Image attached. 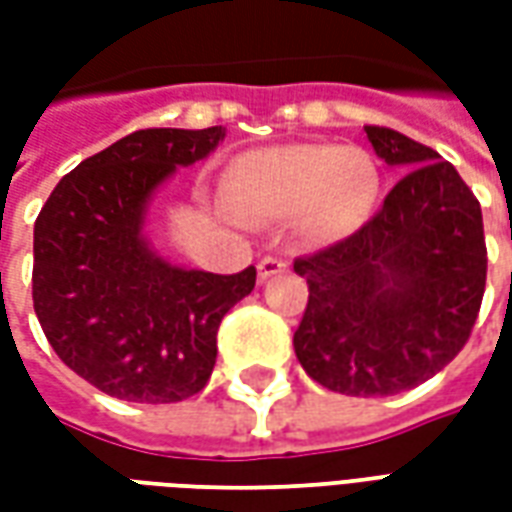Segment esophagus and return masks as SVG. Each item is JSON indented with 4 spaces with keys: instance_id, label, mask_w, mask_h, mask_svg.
<instances>
[{
    "instance_id": "34e87169",
    "label": "esophagus",
    "mask_w": 512,
    "mask_h": 512,
    "mask_svg": "<svg viewBox=\"0 0 512 512\" xmlns=\"http://www.w3.org/2000/svg\"><path fill=\"white\" fill-rule=\"evenodd\" d=\"M285 271H288V263H285L282 257H263V260L257 263V274H260L263 282L271 277H277V274H285Z\"/></svg>"
}]
</instances>
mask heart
Returning <instances> with one entry per match:
<instances>
[{
  "instance_id": "obj_1",
  "label": "heart",
  "mask_w": 512,
  "mask_h": 512,
  "mask_svg": "<svg viewBox=\"0 0 512 512\" xmlns=\"http://www.w3.org/2000/svg\"><path fill=\"white\" fill-rule=\"evenodd\" d=\"M381 189L373 156L359 147L277 145L235 161L227 175L230 200L257 219L296 216L310 244H334L370 219Z\"/></svg>"
}]
</instances>
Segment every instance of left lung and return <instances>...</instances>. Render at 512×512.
Returning a JSON list of instances; mask_svg holds the SVG:
<instances>
[{
  "instance_id": "obj_1",
  "label": "left lung",
  "mask_w": 512,
  "mask_h": 512,
  "mask_svg": "<svg viewBox=\"0 0 512 512\" xmlns=\"http://www.w3.org/2000/svg\"><path fill=\"white\" fill-rule=\"evenodd\" d=\"M386 164L408 169L354 235L296 257L310 299L293 348L312 381L354 397L414 389L458 356L483 304V211L458 169L384 126Z\"/></svg>"
}]
</instances>
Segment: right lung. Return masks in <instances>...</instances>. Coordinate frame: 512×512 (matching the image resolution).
I'll list each match as a JSON object with an SVG mask.
<instances>
[{
	"instance_id": "right-lung-1",
	"label": "right lung",
	"mask_w": 512,
	"mask_h": 512,
	"mask_svg": "<svg viewBox=\"0 0 512 512\" xmlns=\"http://www.w3.org/2000/svg\"><path fill=\"white\" fill-rule=\"evenodd\" d=\"M222 126L145 128L84 158L35 222L32 301L46 340L87 384L128 403L197 395L216 365V332L252 293L238 274L178 268L142 235L150 194L211 153Z\"/></svg>"
}]
</instances>
